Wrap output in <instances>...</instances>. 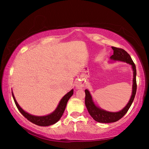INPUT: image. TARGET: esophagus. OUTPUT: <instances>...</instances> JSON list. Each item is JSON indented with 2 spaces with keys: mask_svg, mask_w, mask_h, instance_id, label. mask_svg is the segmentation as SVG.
I'll list each match as a JSON object with an SVG mask.
<instances>
[{
  "mask_svg": "<svg viewBox=\"0 0 149 149\" xmlns=\"http://www.w3.org/2000/svg\"><path fill=\"white\" fill-rule=\"evenodd\" d=\"M83 87V84H81V83L77 82V84H76V87H77V88H81V87Z\"/></svg>",
  "mask_w": 149,
  "mask_h": 149,
  "instance_id": "1",
  "label": "esophagus"
}]
</instances>
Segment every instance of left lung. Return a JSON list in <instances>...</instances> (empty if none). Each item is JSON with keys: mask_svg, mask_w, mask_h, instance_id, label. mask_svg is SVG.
<instances>
[{"mask_svg": "<svg viewBox=\"0 0 149 149\" xmlns=\"http://www.w3.org/2000/svg\"><path fill=\"white\" fill-rule=\"evenodd\" d=\"M112 49L114 50V53L110 57V58L114 60H120L128 63L132 65V68L133 70V91L132 95L131 97L129 102L125 106L124 108L118 112H110L105 111L104 110L100 109V108L96 107L94 102H93L91 95L87 89L85 90V106L87 108V110L91 117L95 121L100 123H112L117 122L120 120L126 113L127 112L128 110L132 105V102L134 100L135 96L137 91V81H136V67L134 62L131 58L130 55L121 48H117L114 47H112Z\"/></svg>", "mask_w": 149, "mask_h": 149, "instance_id": "8db88e82", "label": "left lung"}]
</instances>
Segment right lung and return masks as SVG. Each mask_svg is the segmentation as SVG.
Wrapping results in <instances>:
<instances>
[{"instance_id":"add662e5","label":"right lung","mask_w":149,"mask_h":149,"mask_svg":"<svg viewBox=\"0 0 149 149\" xmlns=\"http://www.w3.org/2000/svg\"><path fill=\"white\" fill-rule=\"evenodd\" d=\"M73 93H74V90H71L69 93H68L66 95H65L64 97L62 98L60 100L58 106L56 108V109L54 110L52 114L49 115L45 116H33L28 114L26 112L22 109V108L19 107L16 102V99H15L14 95L12 94V97H13V99L14 100L15 104H16L17 109L21 112V114L27 118V120L30 122L33 123L34 124H36L39 126H49L50 125L54 124V123H56L58 121L60 118L62 117L63 115V113H64L65 107H66L67 102L70 99V98L72 97Z\"/></svg>"}]
</instances>
